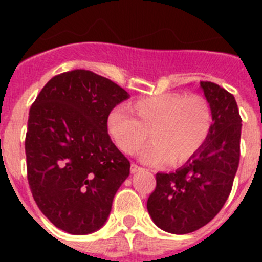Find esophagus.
Listing matches in <instances>:
<instances>
[{
    "label": "esophagus",
    "instance_id": "esophagus-1",
    "mask_svg": "<svg viewBox=\"0 0 262 262\" xmlns=\"http://www.w3.org/2000/svg\"><path fill=\"white\" fill-rule=\"evenodd\" d=\"M143 170L142 166L136 165V164H131V173H136V172H140Z\"/></svg>",
    "mask_w": 262,
    "mask_h": 262
}]
</instances>
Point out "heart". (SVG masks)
I'll use <instances>...</instances> for the list:
<instances>
[{
  "label": "heart",
  "mask_w": 262,
  "mask_h": 262,
  "mask_svg": "<svg viewBox=\"0 0 262 262\" xmlns=\"http://www.w3.org/2000/svg\"><path fill=\"white\" fill-rule=\"evenodd\" d=\"M129 111L134 118L119 108L111 111L108 135L123 154L135 155L149 134L154 143L142 154L148 164L168 160L180 165L193 159L209 139L214 122L211 105L201 94H157L133 102Z\"/></svg>",
  "instance_id": "obj_1"
}]
</instances>
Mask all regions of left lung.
I'll list each match as a JSON object with an SVG mask.
<instances>
[{
    "instance_id": "8db88e82",
    "label": "left lung",
    "mask_w": 262,
    "mask_h": 262,
    "mask_svg": "<svg viewBox=\"0 0 262 262\" xmlns=\"http://www.w3.org/2000/svg\"><path fill=\"white\" fill-rule=\"evenodd\" d=\"M214 113L209 139L201 151L172 173H157L147 201L152 221L161 230L190 233L222 210L232 189L240 160L242 118L235 97L210 81H201Z\"/></svg>"
}]
</instances>
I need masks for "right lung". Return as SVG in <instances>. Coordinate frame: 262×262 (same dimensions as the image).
<instances>
[{"label":"right lung","mask_w":262,"mask_h":262,"mask_svg":"<svg viewBox=\"0 0 262 262\" xmlns=\"http://www.w3.org/2000/svg\"><path fill=\"white\" fill-rule=\"evenodd\" d=\"M128 93L108 78L75 69L51 78L32 103L25 149L34 201L72 235L99 230L129 174L107 134L110 111Z\"/></svg>","instance_id":"obj_1"}]
</instances>
